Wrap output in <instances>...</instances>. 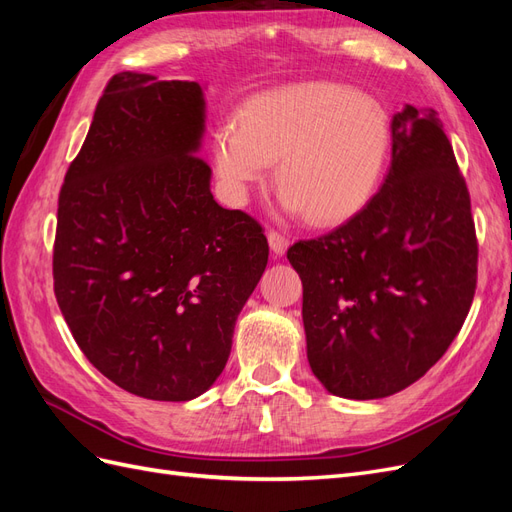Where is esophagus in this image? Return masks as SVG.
<instances>
[{
    "label": "esophagus",
    "instance_id": "1",
    "mask_svg": "<svg viewBox=\"0 0 512 512\" xmlns=\"http://www.w3.org/2000/svg\"><path fill=\"white\" fill-rule=\"evenodd\" d=\"M267 239H269V247H271V252H273L275 258H280V256L286 254L288 239L284 235H280V232H277V230H269Z\"/></svg>",
    "mask_w": 512,
    "mask_h": 512
}]
</instances>
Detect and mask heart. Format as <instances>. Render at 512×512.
<instances>
[{
    "label": "heart",
    "instance_id": "b5f03b06",
    "mask_svg": "<svg viewBox=\"0 0 512 512\" xmlns=\"http://www.w3.org/2000/svg\"><path fill=\"white\" fill-rule=\"evenodd\" d=\"M391 149L386 108L327 81L273 87L247 100L237 121L213 134V160L228 194L243 203L277 162L282 207L309 224L337 226L374 198Z\"/></svg>",
    "mask_w": 512,
    "mask_h": 512
}]
</instances>
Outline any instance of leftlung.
Here are the masks:
<instances>
[{
    "mask_svg": "<svg viewBox=\"0 0 512 512\" xmlns=\"http://www.w3.org/2000/svg\"><path fill=\"white\" fill-rule=\"evenodd\" d=\"M382 188L344 226L299 241L307 361L331 395L378 399L436 365L476 288L470 194L433 108L391 121Z\"/></svg>",
    "mask_w": 512,
    "mask_h": 512,
    "instance_id": "obj_1",
    "label": "left lung"
}]
</instances>
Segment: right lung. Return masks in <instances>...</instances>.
<instances>
[{
  "mask_svg": "<svg viewBox=\"0 0 512 512\" xmlns=\"http://www.w3.org/2000/svg\"><path fill=\"white\" fill-rule=\"evenodd\" d=\"M205 119L203 85L115 74L59 192L61 314L89 363L145 399L211 389L269 260L260 224L215 203Z\"/></svg>",
  "mask_w": 512,
  "mask_h": 512,
  "instance_id": "obj_1",
  "label": "right lung"
}]
</instances>
